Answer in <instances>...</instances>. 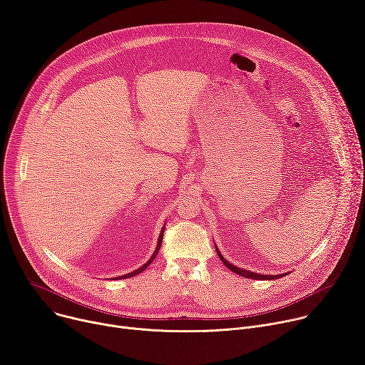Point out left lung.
I'll return each mask as SVG.
<instances>
[{
	"label": "left lung",
	"mask_w": 365,
	"mask_h": 365,
	"mask_svg": "<svg viewBox=\"0 0 365 365\" xmlns=\"http://www.w3.org/2000/svg\"><path fill=\"white\" fill-rule=\"evenodd\" d=\"M216 253L219 255V257H220V260H222V263L225 264L230 270H232L234 273H238V274H241V276H244V277H247V279H259V280H272V279H279V277H282V276H285V274H260V273H255V272H250V270H245V269H240V267H237V266H234V264H231L225 257H223L220 253H219V250H217V247H216Z\"/></svg>",
	"instance_id": "left-lung-1"
}]
</instances>
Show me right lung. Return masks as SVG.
Here are the masks:
<instances>
[{
    "instance_id": "obj_1",
    "label": "right lung",
    "mask_w": 365,
    "mask_h": 365,
    "mask_svg": "<svg viewBox=\"0 0 365 365\" xmlns=\"http://www.w3.org/2000/svg\"><path fill=\"white\" fill-rule=\"evenodd\" d=\"M163 231H165V228H162V231H160V235H159V240H158V245H156V250H155V253L152 255V257L148 260V263H145L142 267H138L137 270H134V272H131V273H127V274H123V276H117V277H114V279H127V277H133V276H135V274H138V273H142L152 262H153V259L156 257V255H158V251H159V248H160V244H162V237H163Z\"/></svg>"
}]
</instances>
